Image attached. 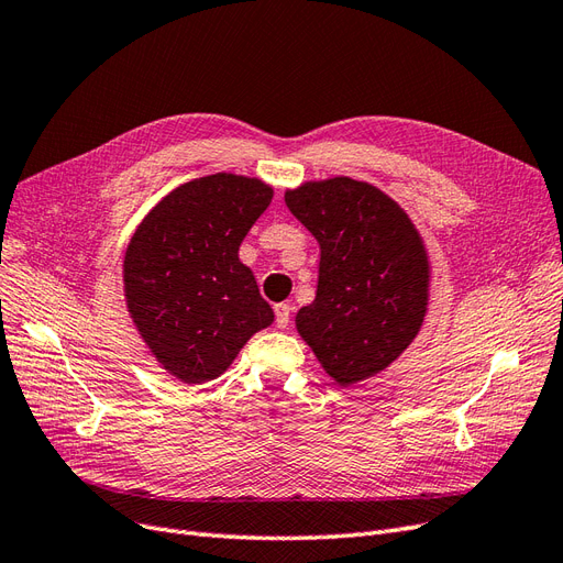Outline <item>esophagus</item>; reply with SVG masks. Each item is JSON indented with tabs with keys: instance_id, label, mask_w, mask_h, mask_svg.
<instances>
[{
	"instance_id": "obj_1",
	"label": "esophagus",
	"mask_w": 563,
	"mask_h": 563,
	"mask_svg": "<svg viewBox=\"0 0 563 563\" xmlns=\"http://www.w3.org/2000/svg\"><path fill=\"white\" fill-rule=\"evenodd\" d=\"M275 321H277V329H286L288 321H291V305H275Z\"/></svg>"
}]
</instances>
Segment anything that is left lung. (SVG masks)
<instances>
[{"mask_svg": "<svg viewBox=\"0 0 563 563\" xmlns=\"http://www.w3.org/2000/svg\"><path fill=\"white\" fill-rule=\"evenodd\" d=\"M284 201L319 242L317 296L296 329L343 387L373 378L413 343L430 300L416 225L378 187L347 176L302 183Z\"/></svg>", "mask_w": 563, "mask_h": 563, "instance_id": "1", "label": "left lung"}]
</instances>
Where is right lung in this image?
Wrapping results in <instances>:
<instances>
[{"mask_svg":"<svg viewBox=\"0 0 563 563\" xmlns=\"http://www.w3.org/2000/svg\"><path fill=\"white\" fill-rule=\"evenodd\" d=\"M272 201L261 178L183 183L133 232L124 255L129 314L159 366L187 385L228 371L275 312L240 246Z\"/></svg>","mask_w":563,"mask_h":563,"instance_id":"obj_1","label":"right lung"}]
</instances>
